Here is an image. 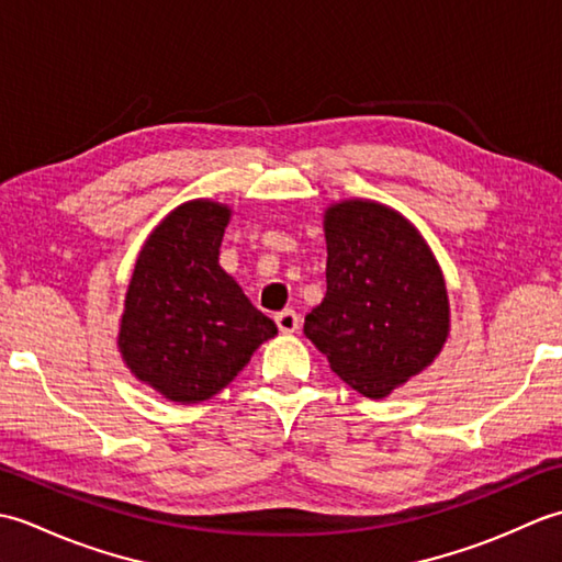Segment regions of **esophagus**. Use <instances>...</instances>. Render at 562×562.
<instances>
[{"label":"esophagus","instance_id":"esophagus-1","mask_svg":"<svg viewBox=\"0 0 562 562\" xmlns=\"http://www.w3.org/2000/svg\"><path fill=\"white\" fill-rule=\"evenodd\" d=\"M274 324H278L280 333H294L300 328V314H296L294 308H284V312L274 316Z\"/></svg>","mask_w":562,"mask_h":562}]
</instances>
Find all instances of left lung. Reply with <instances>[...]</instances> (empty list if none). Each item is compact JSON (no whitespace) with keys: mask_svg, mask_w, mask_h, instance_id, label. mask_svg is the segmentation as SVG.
<instances>
[{"mask_svg":"<svg viewBox=\"0 0 562 562\" xmlns=\"http://www.w3.org/2000/svg\"><path fill=\"white\" fill-rule=\"evenodd\" d=\"M324 226L326 296L306 314L304 333L345 384L384 398L445 345V278L415 226L379 202H338Z\"/></svg>","mask_w":562,"mask_h":562,"instance_id":"8db88e82","label":"left lung"}]
</instances>
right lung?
Returning <instances> with one entry per match:
<instances>
[{"mask_svg": "<svg viewBox=\"0 0 562 562\" xmlns=\"http://www.w3.org/2000/svg\"><path fill=\"white\" fill-rule=\"evenodd\" d=\"M229 207H176L142 246L121 321V350L139 381L176 403L220 393L278 333L220 268Z\"/></svg>", "mask_w": 562, "mask_h": 562, "instance_id": "1", "label": "right lung"}]
</instances>
